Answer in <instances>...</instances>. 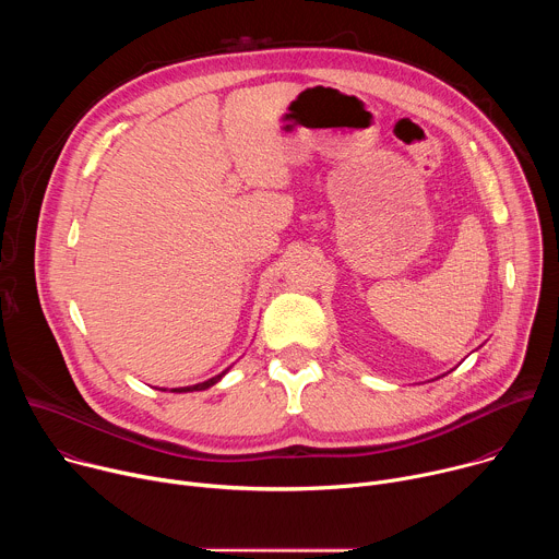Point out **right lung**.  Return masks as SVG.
<instances>
[{"label": "right lung", "instance_id": "add662e5", "mask_svg": "<svg viewBox=\"0 0 559 559\" xmlns=\"http://www.w3.org/2000/svg\"><path fill=\"white\" fill-rule=\"evenodd\" d=\"M223 376V373H221ZM221 376H216V378H210V380H205V382H199V384H192V386H181V389H173V391H201V389H207V386H212Z\"/></svg>", "mask_w": 559, "mask_h": 559}]
</instances>
